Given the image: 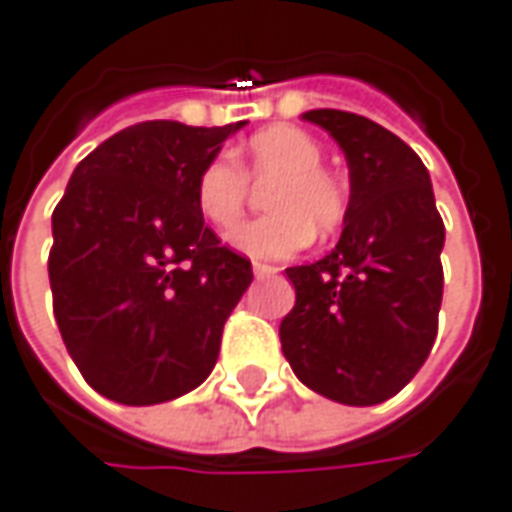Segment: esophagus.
<instances>
[{"label":"esophagus","mask_w":512,"mask_h":512,"mask_svg":"<svg viewBox=\"0 0 512 512\" xmlns=\"http://www.w3.org/2000/svg\"><path fill=\"white\" fill-rule=\"evenodd\" d=\"M273 273H279V267H276V265H265V262H253V276L265 279V276H273Z\"/></svg>","instance_id":"34e87169"}]
</instances>
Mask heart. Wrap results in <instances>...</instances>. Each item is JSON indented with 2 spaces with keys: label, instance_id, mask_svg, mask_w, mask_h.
Wrapping results in <instances>:
<instances>
[{
  "label": "heart",
  "instance_id": "b5f03b06",
  "mask_svg": "<svg viewBox=\"0 0 512 512\" xmlns=\"http://www.w3.org/2000/svg\"><path fill=\"white\" fill-rule=\"evenodd\" d=\"M270 178L266 206L273 209L230 233V245L253 259H287L313 239V230L330 236L347 216V190L322 168V145L299 128L262 130L247 142L242 165L219 153L207 159L193 182V199L207 225L227 233L241 221L249 201V182Z\"/></svg>",
  "mask_w": 512,
  "mask_h": 512
}]
</instances>
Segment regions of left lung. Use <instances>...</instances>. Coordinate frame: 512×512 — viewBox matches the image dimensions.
I'll use <instances>...</instances> for the list:
<instances>
[{
    "label": "left lung",
    "mask_w": 512,
    "mask_h": 512,
    "mask_svg": "<svg viewBox=\"0 0 512 512\" xmlns=\"http://www.w3.org/2000/svg\"><path fill=\"white\" fill-rule=\"evenodd\" d=\"M344 150L350 202L336 250L287 267L296 305L282 319L299 382L353 407L410 382L439 330L444 222L422 159L382 125L347 110H307Z\"/></svg>",
    "instance_id": "8db88e82"
}]
</instances>
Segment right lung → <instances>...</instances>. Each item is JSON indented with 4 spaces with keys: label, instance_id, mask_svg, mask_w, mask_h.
Returning a JSON list of instances; mask_svg holds the SVG:
<instances>
[{
    "label": "right lung",
    "instance_id": "right-lung-1",
    "mask_svg": "<svg viewBox=\"0 0 512 512\" xmlns=\"http://www.w3.org/2000/svg\"><path fill=\"white\" fill-rule=\"evenodd\" d=\"M242 125L119 130L76 165L53 210V316L85 382L113 402L185 396L219 359L253 267L205 225L193 182Z\"/></svg>",
    "mask_w": 512,
    "mask_h": 512
}]
</instances>
